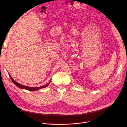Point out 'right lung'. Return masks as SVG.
<instances>
[{"label":"right lung","instance_id":"obj_1","mask_svg":"<svg viewBox=\"0 0 127 127\" xmlns=\"http://www.w3.org/2000/svg\"><path fill=\"white\" fill-rule=\"evenodd\" d=\"M9 76H10V78L11 79V80L13 82V83H14L15 85H16L17 87H18L20 89H25V90H28V91H37V90H39V89H43V88H46V87H47V86L49 84V83H50V82L51 81V80H50V81H49V82L47 84L45 85H43V86H39V87H37V88H32V87H29V86H25V85H22V84H21L17 83V82H16L14 80V79L12 78V77L10 76V74H9Z\"/></svg>","mask_w":127,"mask_h":127}]
</instances>
